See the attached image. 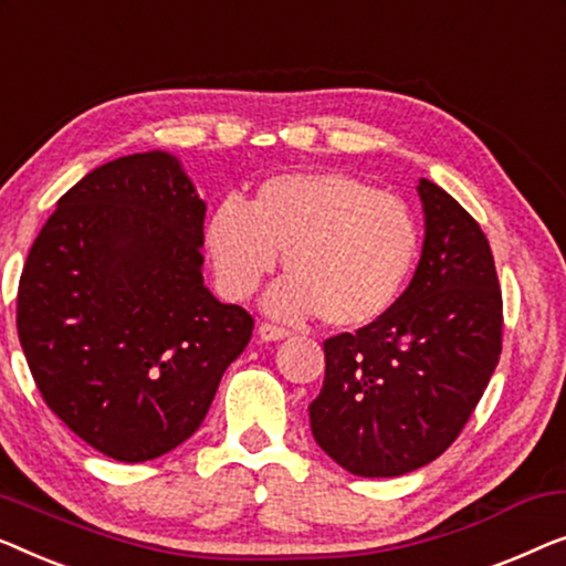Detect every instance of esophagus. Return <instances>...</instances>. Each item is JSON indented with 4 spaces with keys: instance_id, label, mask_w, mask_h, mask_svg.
I'll return each mask as SVG.
<instances>
[{
    "instance_id": "esophagus-1",
    "label": "esophagus",
    "mask_w": 566,
    "mask_h": 566,
    "mask_svg": "<svg viewBox=\"0 0 566 566\" xmlns=\"http://www.w3.org/2000/svg\"><path fill=\"white\" fill-rule=\"evenodd\" d=\"M290 336L284 328H280V325H272V323H261L259 325V338L261 340H282Z\"/></svg>"
}]
</instances>
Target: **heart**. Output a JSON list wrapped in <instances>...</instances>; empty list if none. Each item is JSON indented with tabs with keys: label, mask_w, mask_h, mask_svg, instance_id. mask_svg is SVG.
<instances>
[{
	"label": "heart",
	"mask_w": 566,
	"mask_h": 566,
	"mask_svg": "<svg viewBox=\"0 0 566 566\" xmlns=\"http://www.w3.org/2000/svg\"><path fill=\"white\" fill-rule=\"evenodd\" d=\"M218 290L245 300L284 253V282L266 294L282 321L321 313L336 328H366L400 302L418 261V226L405 202L338 171L286 174L259 187L249 210L214 207L202 230Z\"/></svg>",
	"instance_id": "1"
}]
</instances>
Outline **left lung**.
Masks as SVG:
<instances>
[{
    "instance_id": "obj_1",
    "label": "left lung",
    "mask_w": 566,
    "mask_h": 566,
    "mask_svg": "<svg viewBox=\"0 0 566 566\" xmlns=\"http://www.w3.org/2000/svg\"><path fill=\"white\" fill-rule=\"evenodd\" d=\"M426 238L416 274L381 321L323 344L325 379L310 402L321 449L359 476H400L449 449L503 348V294L476 220L433 181H418Z\"/></svg>"
}]
</instances>
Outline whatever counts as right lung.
<instances>
[{
	"label": "right lung",
	"mask_w": 566,
	"mask_h": 566,
	"mask_svg": "<svg viewBox=\"0 0 566 566\" xmlns=\"http://www.w3.org/2000/svg\"><path fill=\"white\" fill-rule=\"evenodd\" d=\"M205 210L177 156H123L61 197L28 253V366L48 408L109 459L185 443L251 340L253 317L205 286Z\"/></svg>",
	"instance_id": "1"
}]
</instances>
